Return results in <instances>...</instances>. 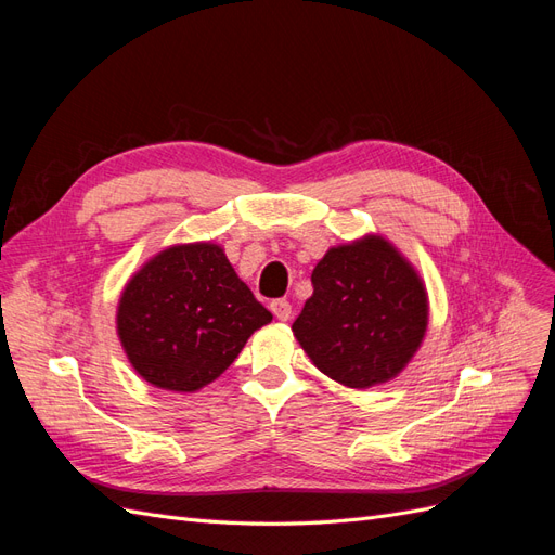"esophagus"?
<instances>
[{"label": "esophagus", "instance_id": "1", "mask_svg": "<svg viewBox=\"0 0 555 555\" xmlns=\"http://www.w3.org/2000/svg\"><path fill=\"white\" fill-rule=\"evenodd\" d=\"M271 312L280 319V322H287V319L292 317V306L287 298H275L271 304Z\"/></svg>", "mask_w": 555, "mask_h": 555}]
</instances>
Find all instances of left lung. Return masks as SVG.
Instances as JSON below:
<instances>
[{"instance_id": "obj_1", "label": "left lung", "mask_w": 555, "mask_h": 555, "mask_svg": "<svg viewBox=\"0 0 555 555\" xmlns=\"http://www.w3.org/2000/svg\"><path fill=\"white\" fill-rule=\"evenodd\" d=\"M292 331L310 361L349 389L405 371L428 328V292L402 251L377 233L331 247Z\"/></svg>"}]
</instances>
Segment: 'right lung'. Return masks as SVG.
I'll return each instance as SVG.
<instances>
[{"label": "right lung", "mask_w": 555, "mask_h": 555, "mask_svg": "<svg viewBox=\"0 0 555 555\" xmlns=\"http://www.w3.org/2000/svg\"><path fill=\"white\" fill-rule=\"evenodd\" d=\"M268 312L217 243L171 245L129 278L115 328L137 375L164 391L194 393L236 361Z\"/></svg>", "instance_id": "1"}]
</instances>
